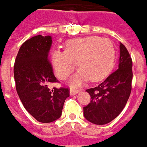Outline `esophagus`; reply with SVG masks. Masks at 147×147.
<instances>
[{
	"label": "esophagus",
	"instance_id": "34e87169",
	"mask_svg": "<svg viewBox=\"0 0 147 147\" xmlns=\"http://www.w3.org/2000/svg\"><path fill=\"white\" fill-rule=\"evenodd\" d=\"M79 92H80V90H79V89H70V95L73 96V95H76V94H78Z\"/></svg>",
	"mask_w": 147,
	"mask_h": 147
}]
</instances>
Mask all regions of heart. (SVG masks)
<instances>
[{
    "mask_svg": "<svg viewBox=\"0 0 147 147\" xmlns=\"http://www.w3.org/2000/svg\"><path fill=\"white\" fill-rule=\"evenodd\" d=\"M51 61L58 78L66 79L77 66L80 69L71 78L69 83L78 86L91 80H103L113 67L115 48L111 41L107 38L88 36L72 39L65 45V51L53 50Z\"/></svg>",
    "mask_w": 147,
    "mask_h": 147,
    "instance_id": "obj_1",
    "label": "heart"
}]
</instances>
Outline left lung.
Segmentation results:
<instances>
[{
    "instance_id": "obj_1",
    "label": "left lung",
    "mask_w": 147,
    "mask_h": 147,
    "mask_svg": "<svg viewBox=\"0 0 147 147\" xmlns=\"http://www.w3.org/2000/svg\"><path fill=\"white\" fill-rule=\"evenodd\" d=\"M133 62L127 49L119 43L118 69L97 87L87 89L91 97L84 107V116L98 125L110 123L123 111L128 102L133 80Z\"/></svg>"
}]
</instances>
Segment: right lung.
I'll list each match as a JSON object with an SVG mask.
<instances>
[{"label":"right lung","mask_w":147,"mask_h":147,"mask_svg":"<svg viewBox=\"0 0 147 147\" xmlns=\"http://www.w3.org/2000/svg\"><path fill=\"white\" fill-rule=\"evenodd\" d=\"M52 36H33L21 45L15 59L13 76L16 90L29 114L41 123H51L62 115L63 104L69 97L67 88L49 89L58 82L49 53Z\"/></svg>","instance_id":"obj_1"}]
</instances>
